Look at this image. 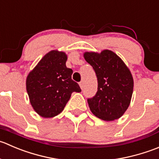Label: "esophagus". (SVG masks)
Here are the masks:
<instances>
[{
	"mask_svg": "<svg viewBox=\"0 0 159 159\" xmlns=\"http://www.w3.org/2000/svg\"><path fill=\"white\" fill-rule=\"evenodd\" d=\"M79 84H80V88H81V89H83V82H80V83H79Z\"/></svg>",
	"mask_w": 159,
	"mask_h": 159,
	"instance_id": "1",
	"label": "esophagus"
}]
</instances>
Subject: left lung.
<instances>
[{
	"mask_svg": "<svg viewBox=\"0 0 159 159\" xmlns=\"http://www.w3.org/2000/svg\"><path fill=\"white\" fill-rule=\"evenodd\" d=\"M86 62L97 77V92L87 100L91 112L101 120L111 121L125 114L131 103L134 80L131 71L117 54L105 49L100 53L86 52Z\"/></svg>",
	"mask_w": 159,
	"mask_h": 159,
	"instance_id": "1",
	"label": "left lung"
}]
</instances>
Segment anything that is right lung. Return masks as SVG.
Wrapping results in <instances>:
<instances>
[{
    "mask_svg": "<svg viewBox=\"0 0 159 159\" xmlns=\"http://www.w3.org/2000/svg\"><path fill=\"white\" fill-rule=\"evenodd\" d=\"M67 56L52 50L28 73L26 89L33 109L41 117L49 118L63 111L72 93L81 92L72 80L73 70L67 68Z\"/></svg>",
    "mask_w": 159,
    "mask_h": 159,
    "instance_id": "obj_1",
    "label": "right lung"
}]
</instances>
